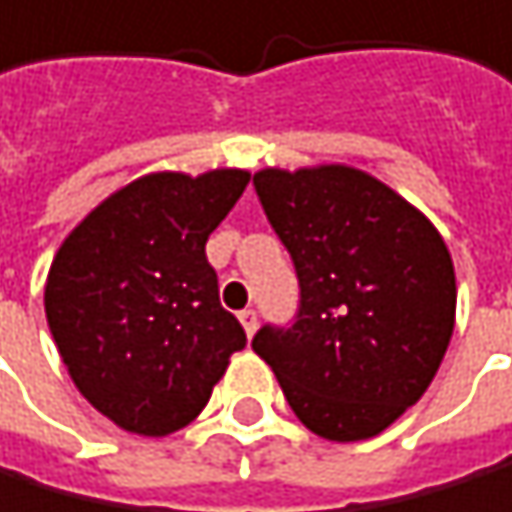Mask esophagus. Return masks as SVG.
Returning a JSON list of instances; mask_svg holds the SVG:
<instances>
[{
	"label": "esophagus",
	"mask_w": 512,
	"mask_h": 512,
	"mask_svg": "<svg viewBox=\"0 0 512 512\" xmlns=\"http://www.w3.org/2000/svg\"><path fill=\"white\" fill-rule=\"evenodd\" d=\"M240 325H243V331H247L250 338H253L256 328H259V316H256V309H243V312H240Z\"/></svg>",
	"instance_id": "34e87169"
}]
</instances>
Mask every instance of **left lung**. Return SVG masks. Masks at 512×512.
<instances>
[{
  "mask_svg": "<svg viewBox=\"0 0 512 512\" xmlns=\"http://www.w3.org/2000/svg\"><path fill=\"white\" fill-rule=\"evenodd\" d=\"M259 203L300 278L290 328L253 350L297 419L328 441H366L413 406L447 353L457 278L428 218L350 165L262 168Z\"/></svg>",
  "mask_w": 512,
  "mask_h": 512,
  "instance_id": "obj_1",
  "label": "left lung"
}]
</instances>
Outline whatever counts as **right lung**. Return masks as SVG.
Listing matches in <instances>:
<instances>
[{"label": "right lung", "mask_w": 512, "mask_h": 512, "mask_svg": "<svg viewBox=\"0 0 512 512\" xmlns=\"http://www.w3.org/2000/svg\"><path fill=\"white\" fill-rule=\"evenodd\" d=\"M250 171L143 174L58 247L46 322L68 375L124 432L165 438L203 413L247 334L218 303L206 240Z\"/></svg>", "instance_id": "add662e5"}]
</instances>
